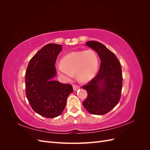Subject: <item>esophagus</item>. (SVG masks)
I'll return each instance as SVG.
<instances>
[{
    "label": "esophagus",
    "instance_id": "esophagus-1",
    "mask_svg": "<svg viewBox=\"0 0 150 150\" xmlns=\"http://www.w3.org/2000/svg\"><path fill=\"white\" fill-rule=\"evenodd\" d=\"M72 87H73V90L74 91H77L78 89H79V86L76 85V84H73V86H72Z\"/></svg>",
    "mask_w": 150,
    "mask_h": 150
}]
</instances>
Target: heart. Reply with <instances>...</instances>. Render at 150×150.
I'll return each instance as SVG.
<instances>
[{
  "label": "heart",
  "instance_id": "1",
  "mask_svg": "<svg viewBox=\"0 0 150 150\" xmlns=\"http://www.w3.org/2000/svg\"><path fill=\"white\" fill-rule=\"evenodd\" d=\"M98 57L93 50L73 52L61 59V66L57 67V72L67 79L76 74L81 83H87L96 74L98 68Z\"/></svg>",
  "mask_w": 150,
  "mask_h": 150
}]
</instances>
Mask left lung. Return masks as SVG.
<instances>
[{
  "instance_id": "1",
  "label": "left lung",
  "mask_w": 150,
  "mask_h": 150,
  "mask_svg": "<svg viewBox=\"0 0 150 150\" xmlns=\"http://www.w3.org/2000/svg\"><path fill=\"white\" fill-rule=\"evenodd\" d=\"M86 44L98 53L101 61L97 75L83 86L88 92L83 104L91 114L105 115L120 101L122 86L121 64L115 54L103 44L91 40Z\"/></svg>"
}]
</instances>
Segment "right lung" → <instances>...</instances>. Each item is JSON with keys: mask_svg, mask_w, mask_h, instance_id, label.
Instances as JSON below:
<instances>
[{"mask_svg": "<svg viewBox=\"0 0 150 150\" xmlns=\"http://www.w3.org/2000/svg\"><path fill=\"white\" fill-rule=\"evenodd\" d=\"M62 45L48 44L31 58L25 73V94L33 110L40 116L53 118L64 110L72 86L53 81L55 64Z\"/></svg>", "mask_w": 150, "mask_h": 150, "instance_id": "add662e5", "label": "right lung"}]
</instances>
